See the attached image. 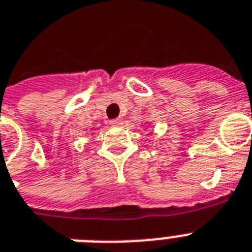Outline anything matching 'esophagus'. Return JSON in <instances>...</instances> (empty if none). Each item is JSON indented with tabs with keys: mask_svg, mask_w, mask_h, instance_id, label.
I'll return each mask as SVG.
<instances>
[{
	"mask_svg": "<svg viewBox=\"0 0 252 252\" xmlns=\"http://www.w3.org/2000/svg\"><path fill=\"white\" fill-rule=\"evenodd\" d=\"M110 124H111V126H119L123 124V120L120 119V118H118V119H113V120H110Z\"/></svg>",
	"mask_w": 252,
	"mask_h": 252,
	"instance_id": "esophagus-1",
	"label": "esophagus"
}]
</instances>
